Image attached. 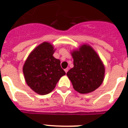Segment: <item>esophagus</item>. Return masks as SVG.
<instances>
[{
    "instance_id": "1",
    "label": "esophagus",
    "mask_w": 128,
    "mask_h": 128,
    "mask_svg": "<svg viewBox=\"0 0 128 128\" xmlns=\"http://www.w3.org/2000/svg\"><path fill=\"white\" fill-rule=\"evenodd\" d=\"M68 70V68H65V72H66V73H67Z\"/></svg>"
}]
</instances>
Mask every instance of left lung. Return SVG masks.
Returning a JSON list of instances; mask_svg holds the SVG:
<instances>
[{"instance_id": "1", "label": "left lung", "mask_w": 128, "mask_h": 128, "mask_svg": "<svg viewBox=\"0 0 128 128\" xmlns=\"http://www.w3.org/2000/svg\"><path fill=\"white\" fill-rule=\"evenodd\" d=\"M74 67L66 75L72 82L74 90L80 94H88L99 88L104 77L105 68L96 51L86 44L79 50H73Z\"/></svg>"}]
</instances>
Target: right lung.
Wrapping results in <instances>:
<instances>
[{
	"label": "right lung",
	"mask_w": 128,
	"mask_h": 128,
	"mask_svg": "<svg viewBox=\"0 0 128 128\" xmlns=\"http://www.w3.org/2000/svg\"><path fill=\"white\" fill-rule=\"evenodd\" d=\"M54 47L44 42L32 50L23 66L25 80L36 93L46 95L51 92L65 72L60 61L53 56Z\"/></svg>",
	"instance_id": "add662e5"
}]
</instances>
